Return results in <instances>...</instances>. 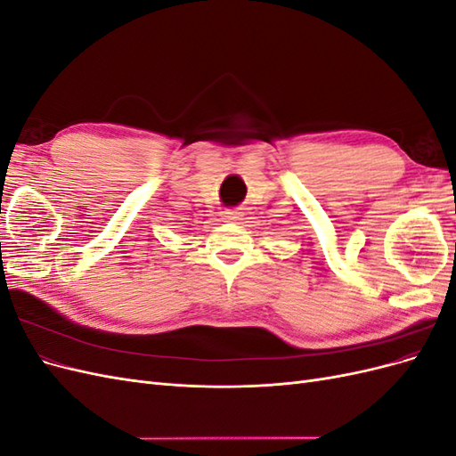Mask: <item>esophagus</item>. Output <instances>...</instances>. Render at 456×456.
<instances>
[{"instance_id": "1", "label": "esophagus", "mask_w": 456, "mask_h": 456, "mask_svg": "<svg viewBox=\"0 0 456 456\" xmlns=\"http://www.w3.org/2000/svg\"><path fill=\"white\" fill-rule=\"evenodd\" d=\"M223 216H224V220H236V218H240V211L238 209H226V211H223Z\"/></svg>"}]
</instances>
